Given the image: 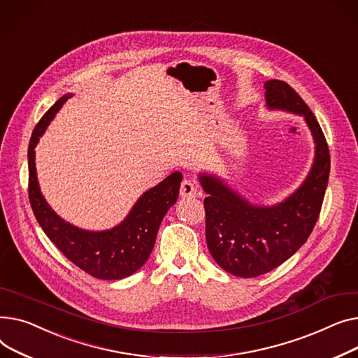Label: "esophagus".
Wrapping results in <instances>:
<instances>
[{
    "mask_svg": "<svg viewBox=\"0 0 358 358\" xmlns=\"http://www.w3.org/2000/svg\"><path fill=\"white\" fill-rule=\"evenodd\" d=\"M198 195V186L192 180H183L180 185V198L191 199Z\"/></svg>",
    "mask_w": 358,
    "mask_h": 358,
    "instance_id": "1",
    "label": "esophagus"
}]
</instances>
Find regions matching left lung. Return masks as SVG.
<instances>
[{
    "mask_svg": "<svg viewBox=\"0 0 358 358\" xmlns=\"http://www.w3.org/2000/svg\"><path fill=\"white\" fill-rule=\"evenodd\" d=\"M267 110L302 115L315 144L313 163L295 192L273 205L251 203L222 178L199 173L206 244L217 264L238 278H257L276 268L306 243L320 217L329 178V150L320 124L286 82H264Z\"/></svg>",
    "mask_w": 358,
    "mask_h": 358,
    "instance_id": "left-lung-1",
    "label": "left lung"
}]
</instances>
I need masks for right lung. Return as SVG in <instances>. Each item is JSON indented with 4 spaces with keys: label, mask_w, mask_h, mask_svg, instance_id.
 <instances>
[{
    "label": "right lung",
    "mask_w": 358,
    "mask_h": 358,
    "mask_svg": "<svg viewBox=\"0 0 358 358\" xmlns=\"http://www.w3.org/2000/svg\"><path fill=\"white\" fill-rule=\"evenodd\" d=\"M72 94L63 95L41 117L29 144V199L37 222L50 241L88 275L102 280H120L136 273L149 259L159 227L179 196L182 173L175 172L145 191L118 225L90 231L60 218L41 195L36 172V145L48 125Z\"/></svg>",
    "instance_id": "obj_1"
}]
</instances>
